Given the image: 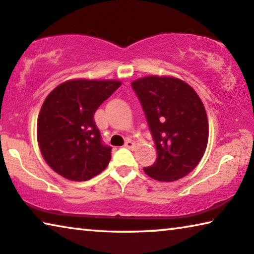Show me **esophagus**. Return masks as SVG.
I'll use <instances>...</instances> for the list:
<instances>
[{
    "instance_id": "1",
    "label": "esophagus",
    "mask_w": 254,
    "mask_h": 254,
    "mask_svg": "<svg viewBox=\"0 0 254 254\" xmlns=\"http://www.w3.org/2000/svg\"><path fill=\"white\" fill-rule=\"evenodd\" d=\"M134 142L132 141V140H130V139H127V140L126 141V144H124V147H127V148H128V149H132V148H134Z\"/></svg>"
}]
</instances>
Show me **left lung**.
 I'll return each instance as SVG.
<instances>
[{
    "instance_id": "1",
    "label": "left lung",
    "mask_w": 254,
    "mask_h": 254,
    "mask_svg": "<svg viewBox=\"0 0 254 254\" xmlns=\"http://www.w3.org/2000/svg\"><path fill=\"white\" fill-rule=\"evenodd\" d=\"M132 90L145 113L158 158L145 167L149 177L173 182L197 167L208 141L205 107L193 88L173 77L148 76Z\"/></svg>"
}]
</instances>
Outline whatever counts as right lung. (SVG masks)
Masks as SVG:
<instances>
[{
	"mask_svg": "<svg viewBox=\"0 0 254 254\" xmlns=\"http://www.w3.org/2000/svg\"><path fill=\"white\" fill-rule=\"evenodd\" d=\"M120 86L117 80H70L46 98L38 117V144L61 176L87 181L108 166L112 147L103 144L93 117Z\"/></svg>",
	"mask_w": 254,
	"mask_h": 254,
	"instance_id": "1",
	"label": "right lung"
}]
</instances>
